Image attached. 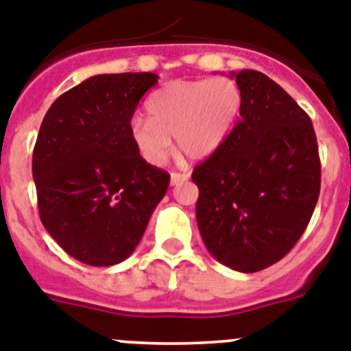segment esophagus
Returning <instances> with one entry per match:
<instances>
[{
  "label": "esophagus",
  "instance_id": "esophagus-1",
  "mask_svg": "<svg viewBox=\"0 0 351 351\" xmlns=\"http://www.w3.org/2000/svg\"><path fill=\"white\" fill-rule=\"evenodd\" d=\"M188 179H190V176H188V173H181V172L170 173V184H172V186H178V184L188 181Z\"/></svg>",
  "mask_w": 351,
  "mask_h": 351
}]
</instances>
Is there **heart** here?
Masks as SVG:
<instances>
[{"label": "heart", "mask_w": 351, "mask_h": 351, "mask_svg": "<svg viewBox=\"0 0 351 351\" xmlns=\"http://www.w3.org/2000/svg\"><path fill=\"white\" fill-rule=\"evenodd\" d=\"M241 104V90L229 77L170 82L149 99V121L133 122L134 145L152 165L169 160L170 138L186 160H208L234 128Z\"/></svg>", "instance_id": "1"}]
</instances>
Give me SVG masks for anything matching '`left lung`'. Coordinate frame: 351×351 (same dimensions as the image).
Segmentation results:
<instances>
[{
	"label": "left lung",
	"instance_id": "8db88e82",
	"mask_svg": "<svg viewBox=\"0 0 351 351\" xmlns=\"http://www.w3.org/2000/svg\"><path fill=\"white\" fill-rule=\"evenodd\" d=\"M241 119L215 154L197 165V226L206 248L230 269L254 274L280 261L304 234L322 184L309 115L257 71L230 74Z\"/></svg>",
	"mask_w": 351,
	"mask_h": 351
}]
</instances>
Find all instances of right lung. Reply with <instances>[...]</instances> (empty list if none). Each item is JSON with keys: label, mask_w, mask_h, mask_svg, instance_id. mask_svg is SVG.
Returning <instances> with one entry per match:
<instances>
[{"label": "right lung", "mask_w": 351, "mask_h": 351, "mask_svg": "<svg viewBox=\"0 0 351 351\" xmlns=\"http://www.w3.org/2000/svg\"><path fill=\"white\" fill-rule=\"evenodd\" d=\"M158 74H99L51 104L33 149L42 226L90 266L122 263L140 243L170 176L134 145L131 119Z\"/></svg>", "instance_id": "add662e5"}]
</instances>
